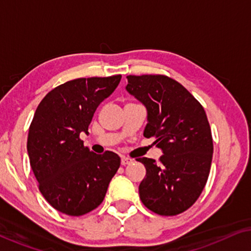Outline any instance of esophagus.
<instances>
[{"label": "esophagus", "mask_w": 251, "mask_h": 251, "mask_svg": "<svg viewBox=\"0 0 251 251\" xmlns=\"http://www.w3.org/2000/svg\"><path fill=\"white\" fill-rule=\"evenodd\" d=\"M131 162H132V160L129 159V157L123 156L122 159H121V164H122V166H126V164H130Z\"/></svg>", "instance_id": "34e87169"}]
</instances>
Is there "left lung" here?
I'll use <instances>...</instances> for the list:
<instances>
[{
    "mask_svg": "<svg viewBox=\"0 0 251 251\" xmlns=\"http://www.w3.org/2000/svg\"><path fill=\"white\" fill-rule=\"evenodd\" d=\"M126 91L147 109L144 137L162 150L159 162L146 168L139 198L161 216L181 214L194 204L208 180L212 160L211 130L202 105L183 85L166 75H129Z\"/></svg>",
    "mask_w": 251,
    "mask_h": 251,
    "instance_id": "left-lung-1",
    "label": "left lung"
}]
</instances>
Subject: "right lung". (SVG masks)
I'll return each instance as SVG.
<instances>
[{"label":"right lung","instance_id":"add662e5","mask_svg":"<svg viewBox=\"0 0 251 251\" xmlns=\"http://www.w3.org/2000/svg\"><path fill=\"white\" fill-rule=\"evenodd\" d=\"M120 81L121 75L68 81L52 89L34 114L27 139L30 167L44 199L65 215L82 216L97 208L120 168L118 154L98 155L80 139Z\"/></svg>","mask_w":251,"mask_h":251}]
</instances>
